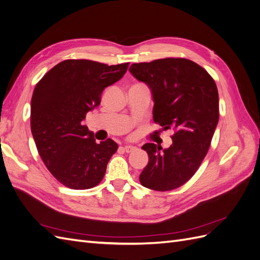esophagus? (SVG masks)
<instances>
[{"label":"esophagus","mask_w":260,"mask_h":260,"mask_svg":"<svg viewBox=\"0 0 260 260\" xmlns=\"http://www.w3.org/2000/svg\"><path fill=\"white\" fill-rule=\"evenodd\" d=\"M122 148H123V151H124L125 153H131V152L136 151V149H137L135 146H131V145H125V146H123Z\"/></svg>","instance_id":"1"}]
</instances>
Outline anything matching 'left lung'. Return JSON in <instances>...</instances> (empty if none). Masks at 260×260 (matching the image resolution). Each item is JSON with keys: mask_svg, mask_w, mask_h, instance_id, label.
Masks as SVG:
<instances>
[{"mask_svg": "<svg viewBox=\"0 0 260 260\" xmlns=\"http://www.w3.org/2000/svg\"><path fill=\"white\" fill-rule=\"evenodd\" d=\"M129 70L152 90L154 122L175 130L169 148L142 146L149 160L140 182L155 191L175 190L195 175L209 149L219 120L216 82L203 67L181 57L138 62Z\"/></svg>", "mask_w": 260, "mask_h": 260, "instance_id": "8db88e82", "label": "left lung"}]
</instances>
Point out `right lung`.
<instances>
[{
	"mask_svg": "<svg viewBox=\"0 0 260 260\" xmlns=\"http://www.w3.org/2000/svg\"><path fill=\"white\" fill-rule=\"evenodd\" d=\"M129 62L108 66L89 59H66L39 81L31 99L30 125L39 155L57 181L73 190L96 186L118 145L96 143L81 121L101 103L102 92L120 80Z\"/></svg>",
	"mask_w": 260,
	"mask_h": 260,
	"instance_id": "right-lung-1",
	"label": "right lung"
}]
</instances>
